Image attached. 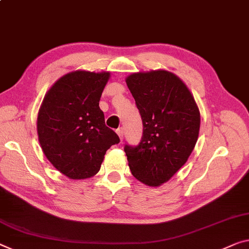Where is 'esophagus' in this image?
<instances>
[{
	"mask_svg": "<svg viewBox=\"0 0 249 249\" xmlns=\"http://www.w3.org/2000/svg\"><path fill=\"white\" fill-rule=\"evenodd\" d=\"M117 135L119 136L120 140H122V138H124V129H122V128L118 129V130H117Z\"/></svg>",
	"mask_w": 249,
	"mask_h": 249,
	"instance_id": "1",
	"label": "esophagus"
}]
</instances>
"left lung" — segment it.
<instances>
[{
    "label": "left lung",
    "instance_id": "obj_1",
    "mask_svg": "<svg viewBox=\"0 0 249 249\" xmlns=\"http://www.w3.org/2000/svg\"><path fill=\"white\" fill-rule=\"evenodd\" d=\"M125 82L143 124L140 143L124 146L128 164L138 180L158 187L180 169L196 146L199 109L188 88L173 72H137Z\"/></svg>",
    "mask_w": 249,
    "mask_h": 249
}]
</instances>
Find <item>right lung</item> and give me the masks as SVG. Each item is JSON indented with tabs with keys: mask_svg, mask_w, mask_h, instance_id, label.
<instances>
[{
	"mask_svg": "<svg viewBox=\"0 0 249 249\" xmlns=\"http://www.w3.org/2000/svg\"><path fill=\"white\" fill-rule=\"evenodd\" d=\"M110 72L76 70L50 88L37 113L42 151L61 174L87 179L100 170L105 155L119 137L108 128L99 107Z\"/></svg>",
	"mask_w": 249,
	"mask_h": 249,
	"instance_id": "obj_1",
	"label": "right lung"
}]
</instances>
